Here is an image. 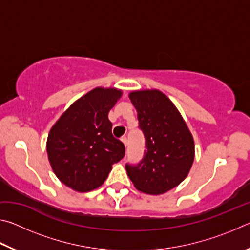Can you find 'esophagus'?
<instances>
[{
	"label": "esophagus",
	"instance_id": "34e87169",
	"mask_svg": "<svg viewBox=\"0 0 250 250\" xmlns=\"http://www.w3.org/2000/svg\"><path fill=\"white\" fill-rule=\"evenodd\" d=\"M121 141H122V143H124V145H125V146H128V139H126V137H122V138H121Z\"/></svg>",
	"mask_w": 250,
	"mask_h": 250
}]
</instances>
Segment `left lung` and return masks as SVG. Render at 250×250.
Listing matches in <instances>:
<instances>
[{"label":"left lung","mask_w":250,"mask_h":250,"mask_svg":"<svg viewBox=\"0 0 250 250\" xmlns=\"http://www.w3.org/2000/svg\"><path fill=\"white\" fill-rule=\"evenodd\" d=\"M146 139L145 156L125 170L134 188L159 195L176 188L188 175L195 158L193 135L175 104L158 89L129 94Z\"/></svg>","instance_id":"1"}]
</instances>
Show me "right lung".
<instances>
[{
  "label": "right lung",
  "mask_w": 250,
  "mask_h": 250,
  "mask_svg": "<svg viewBox=\"0 0 250 250\" xmlns=\"http://www.w3.org/2000/svg\"><path fill=\"white\" fill-rule=\"evenodd\" d=\"M122 96L118 88L96 87L80 97L50 128L46 150L57 179L76 192L104 184L112 164L125 156L113 138L109 111Z\"/></svg>",
  "instance_id": "1"
}]
</instances>
